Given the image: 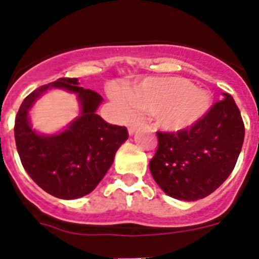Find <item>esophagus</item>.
<instances>
[{
    "label": "esophagus",
    "instance_id": "obj_1",
    "mask_svg": "<svg viewBox=\"0 0 259 259\" xmlns=\"http://www.w3.org/2000/svg\"><path fill=\"white\" fill-rule=\"evenodd\" d=\"M140 124V120L139 119H131L130 122H128V134L134 135L135 131H136V128L139 127Z\"/></svg>",
    "mask_w": 259,
    "mask_h": 259
}]
</instances>
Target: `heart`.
I'll list each match as a JSON object with an SVG mask.
<instances>
[{
	"label": "heart",
	"instance_id": "b5f03b06",
	"mask_svg": "<svg viewBox=\"0 0 259 259\" xmlns=\"http://www.w3.org/2000/svg\"><path fill=\"white\" fill-rule=\"evenodd\" d=\"M110 95L122 113L132 106L153 113L159 127L172 132L194 125L210 109V96L182 77H152L125 92L113 88Z\"/></svg>",
	"mask_w": 259,
	"mask_h": 259
}]
</instances>
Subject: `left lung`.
Segmentation results:
<instances>
[{
    "instance_id": "1",
    "label": "left lung",
    "mask_w": 259,
    "mask_h": 259,
    "mask_svg": "<svg viewBox=\"0 0 259 259\" xmlns=\"http://www.w3.org/2000/svg\"><path fill=\"white\" fill-rule=\"evenodd\" d=\"M245 127L232 96L215 102L206 115L178 132H157L149 168L155 183L178 200L196 201L219 188L232 172Z\"/></svg>"
}]
</instances>
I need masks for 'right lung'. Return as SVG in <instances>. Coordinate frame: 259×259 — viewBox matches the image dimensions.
Returning a JSON list of instances; mask_svg holds the SVG:
<instances>
[{
  "mask_svg": "<svg viewBox=\"0 0 259 259\" xmlns=\"http://www.w3.org/2000/svg\"><path fill=\"white\" fill-rule=\"evenodd\" d=\"M77 84L76 77H59L29 93L20 105L14 125L24 170L40 188L63 200L91 193L113 164L119 146L128 139L127 128L110 124L96 114L101 96ZM53 86L76 93L82 115L61 134L41 137L31 131L28 110L36 98Z\"/></svg>",
  "mask_w": 259,
  "mask_h": 259,
  "instance_id": "1",
  "label": "right lung"
}]
</instances>
